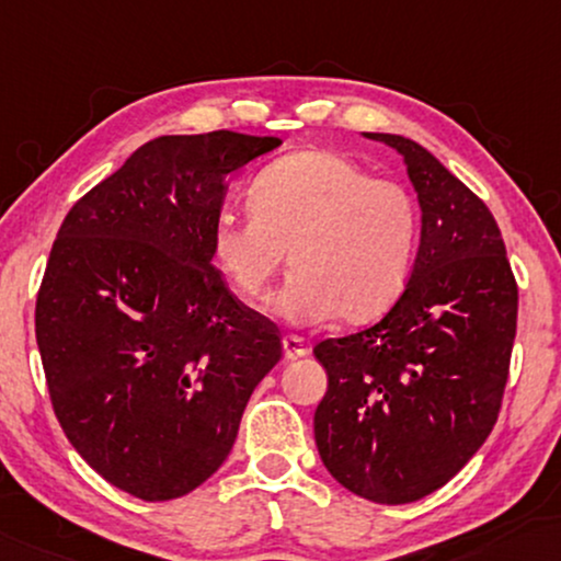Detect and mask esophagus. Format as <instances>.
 Segmentation results:
<instances>
[{
  "mask_svg": "<svg viewBox=\"0 0 561 561\" xmlns=\"http://www.w3.org/2000/svg\"><path fill=\"white\" fill-rule=\"evenodd\" d=\"M282 345H284V358H287V360H297V358H302V356H307V353H310L307 343L299 335H284Z\"/></svg>",
  "mask_w": 561,
  "mask_h": 561,
  "instance_id": "34e87169",
  "label": "esophagus"
}]
</instances>
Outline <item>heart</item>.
<instances>
[{
	"instance_id": "b5f03b06",
	"label": "heart",
	"mask_w": 561,
	"mask_h": 561,
	"mask_svg": "<svg viewBox=\"0 0 561 561\" xmlns=\"http://www.w3.org/2000/svg\"><path fill=\"white\" fill-rule=\"evenodd\" d=\"M247 205L249 216L213 220V262L243 297L262 299L289 251L295 272L274 297L284 320L366 322L404 291L422 216L397 180L370 178L333 149H302L259 172Z\"/></svg>"
}]
</instances>
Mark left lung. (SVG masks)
Masks as SVG:
<instances>
[{"label": "left lung", "mask_w": 561, "mask_h": 561, "mask_svg": "<svg viewBox=\"0 0 561 561\" xmlns=\"http://www.w3.org/2000/svg\"><path fill=\"white\" fill-rule=\"evenodd\" d=\"M366 137L404 157L422 208L420 251L376 325L314 345L328 370L314 442L343 488L399 506L435 493L491 435L518 287L499 224L468 185L412 139Z\"/></svg>", "instance_id": "left-lung-1"}]
</instances>
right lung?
Segmentation results:
<instances>
[{"label": "right lung", "instance_id": "add662e5", "mask_svg": "<svg viewBox=\"0 0 561 561\" xmlns=\"http://www.w3.org/2000/svg\"><path fill=\"white\" fill-rule=\"evenodd\" d=\"M279 145L226 129L157 137L68 210L53 243L35 335L55 416L134 499L205 483L282 358L277 325L210 254L226 178Z\"/></svg>", "mask_w": 561, "mask_h": 561}]
</instances>
